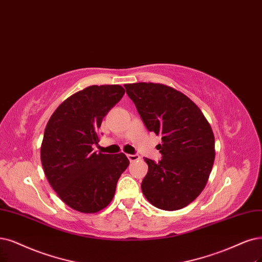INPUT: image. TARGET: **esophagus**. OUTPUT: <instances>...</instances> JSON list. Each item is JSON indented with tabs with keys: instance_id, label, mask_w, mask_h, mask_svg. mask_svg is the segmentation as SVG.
Returning a JSON list of instances; mask_svg holds the SVG:
<instances>
[{
	"instance_id": "esophagus-1",
	"label": "esophagus",
	"mask_w": 262,
	"mask_h": 262,
	"mask_svg": "<svg viewBox=\"0 0 262 262\" xmlns=\"http://www.w3.org/2000/svg\"><path fill=\"white\" fill-rule=\"evenodd\" d=\"M127 158L130 162H135V161H138L140 159V157L138 154H127Z\"/></svg>"
}]
</instances>
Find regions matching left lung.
Returning <instances> with one entry per match:
<instances>
[{"label": "left lung", "instance_id": "left-lung-1", "mask_svg": "<svg viewBox=\"0 0 262 262\" xmlns=\"http://www.w3.org/2000/svg\"><path fill=\"white\" fill-rule=\"evenodd\" d=\"M149 132L162 136L159 162L144 159L149 169L141 182L152 205L177 210L204 189L215 160V138L199 106L182 93L154 83L124 85Z\"/></svg>", "mask_w": 262, "mask_h": 262}]
</instances>
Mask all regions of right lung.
<instances>
[{"label":"right lung","mask_w":262,"mask_h":262,"mask_svg":"<svg viewBox=\"0 0 262 262\" xmlns=\"http://www.w3.org/2000/svg\"><path fill=\"white\" fill-rule=\"evenodd\" d=\"M124 94L120 85L86 87L58 106L46 125L41 147L45 176L58 196L77 211L92 214L108 206L129 165L124 153L93 149L103 118Z\"/></svg>","instance_id":"obj_1"}]
</instances>
